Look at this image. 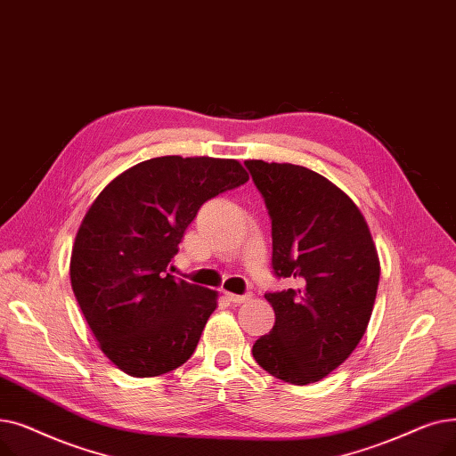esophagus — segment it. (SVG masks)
Masks as SVG:
<instances>
[{
	"label": "esophagus",
	"mask_w": 456,
	"mask_h": 456,
	"mask_svg": "<svg viewBox=\"0 0 456 456\" xmlns=\"http://www.w3.org/2000/svg\"><path fill=\"white\" fill-rule=\"evenodd\" d=\"M226 297L233 302V305H241V302H247L252 298V293H245V295H235V293H226Z\"/></svg>",
	"instance_id": "obj_1"
}]
</instances>
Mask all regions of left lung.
<instances>
[{
    "mask_svg": "<svg viewBox=\"0 0 456 456\" xmlns=\"http://www.w3.org/2000/svg\"><path fill=\"white\" fill-rule=\"evenodd\" d=\"M271 216L273 274L297 288L267 291L276 321L254 360L289 384H312L356 349L371 319L380 264L360 209L317 172L247 161Z\"/></svg>",
    "mask_w": 456,
    "mask_h": 456,
    "instance_id": "8db88e82",
    "label": "left lung"
}]
</instances>
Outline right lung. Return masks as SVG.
Wrapping results in <instances>:
<instances>
[{
  "mask_svg": "<svg viewBox=\"0 0 456 456\" xmlns=\"http://www.w3.org/2000/svg\"><path fill=\"white\" fill-rule=\"evenodd\" d=\"M247 182L233 159L154 158L115 178L86 211L70 257L72 289L124 373L158 377L192 356L216 293L168 267L202 204Z\"/></svg>",
  "mask_w": 456,
  "mask_h": 456,
  "instance_id": "add662e5",
  "label": "right lung"
}]
</instances>
